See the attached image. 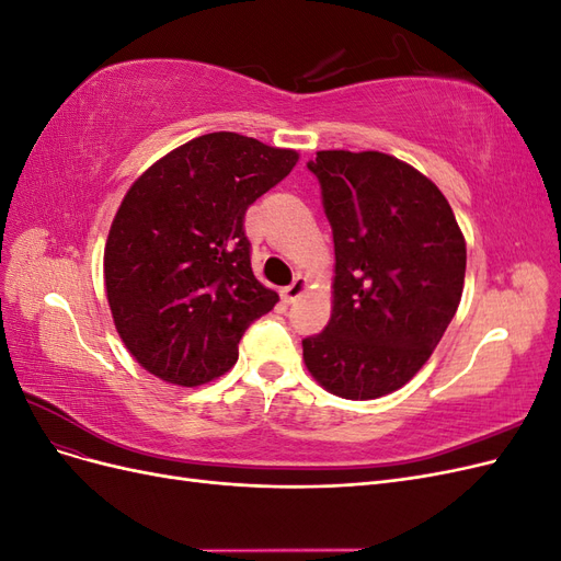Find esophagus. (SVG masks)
<instances>
[{
    "instance_id": "obj_1",
    "label": "esophagus",
    "mask_w": 561,
    "mask_h": 561,
    "mask_svg": "<svg viewBox=\"0 0 561 561\" xmlns=\"http://www.w3.org/2000/svg\"><path fill=\"white\" fill-rule=\"evenodd\" d=\"M304 290H307V278L297 276L290 285L283 287V290H280V297H283V301H285V304H295V301L304 295Z\"/></svg>"
}]
</instances>
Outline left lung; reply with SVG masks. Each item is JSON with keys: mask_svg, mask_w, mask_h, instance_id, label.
Segmentation results:
<instances>
[{"mask_svg": "<svg viewBox=\"0 0 561 561\" xmlns=\"http://www.w3.org/2000/svg\"><path fill=\"white\" fill-rule=\"evenodd\" d=\"M334 239V309L307 336L304 363L330 393L375 400L410 381L463 293L466 241L443 192L381 151H318Z\"/></svg>", "mask_w": 561, "mask_h": 561, "instance_id": "1", "label": "left lung"}]
</instances>
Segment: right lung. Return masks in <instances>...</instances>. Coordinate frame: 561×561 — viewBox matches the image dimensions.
<instances>
[{"mask_svg": "<svg viewBox=\"0 0 561 561\" xmlns=\"http://www.w3.org/2000/svg\"><path fill=\"white\" fill-rule=\"evenodd\" d=\"M297 151L210 133L157 161L122 201L105 245L118 336L151 375L206 383L278 295L254 278L245 213L297 163Z\"/></svg>", "mask_w": 561, "mask_h": 561, "instance_id": "add662e5", "label": "right lung"}]
</instances>
